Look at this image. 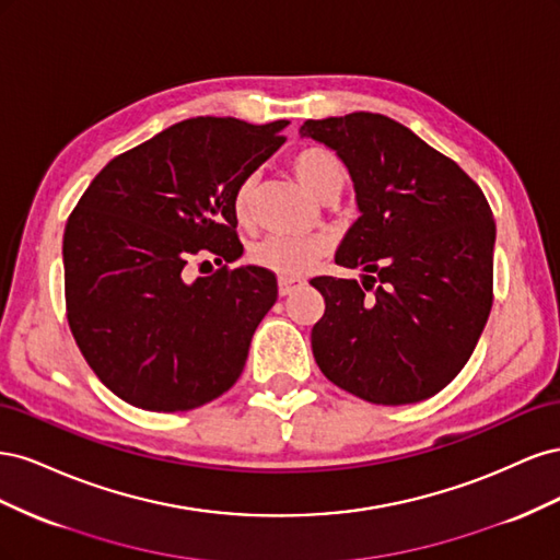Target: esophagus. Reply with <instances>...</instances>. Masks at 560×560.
<instances>
[{"label": "esophagus", "instance_id": "obj_1", "mask_svg": "<svg viewBox=\"0 0 560 560\" xmlns=\"http://www.w3.org/2000/svg\"><path fill=\"white\" fill-rule=\"evenodd\" d=\"M301 284V280H292V278H280V282H278V292H280V296H290L296 287Z\"/></svg>", "mask_w": 560, "mask_h": 560}]
</instances>
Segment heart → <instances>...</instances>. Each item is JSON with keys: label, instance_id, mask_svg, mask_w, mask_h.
<instances>
[{"label": "heart", "instance_id": "1", "mask_svg": "<svg viewBox=\"0 0 560 560\" xmlns=\"http://www.w3.org/2000/svg\"><path fill=\"white\" fill-rule=\"evenodd\" d=\"M292 173L315 198L325 202H334L343 194L348 184V171L343 161L331 149L319 144H308L296 151L292 156ZM254 186H257V177L249 175L238 184V189L233 194V214L238 217V222H247L252 214ZM325 249L327 245L322 238L294 241L273 235V238H266L254 245L249 249V259L254 266L270 270V273L294 280L313 270Z\"/></svg>", "mask_w": 560, "mask_h": 560}]
</instances>
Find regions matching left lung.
Wrapping results in <instances>:
<instances>
[{"instance_id": "left-lung-1", "label": "left lung", "mask_w": 560, "mask_h": 560, "mask_svg": "<svg viewBox=\"0 0 560 560\" xmlns=\"http://www.w3.org/2000/svg\"><path fill=\"white\" fill-rule=\"evenodd\" d=\"M301 135L348 167L362 214L336 264L369 273L311 280L325 296L315 362L371 404L430 399L460 374L493 306L495 219L481 186L383 114L311 118Z\"/></svg>"}]
</instances>
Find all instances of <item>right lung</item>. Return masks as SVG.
Instances as JSON below:
<instances>
[{"instance_id":"obj_1","label":"right lung","mask_w":560,"mask_h":560,"mask_svg":"<svg viewBox=\"0 0 560 560\" xmlns=\"http://www.w3.org/2000/svg\"><path fill=\"white\" fill-rule=\"evenodd\" d=\"M287 124L186 118L112 159L79 198L62 238L67 322L116 397L191 411L243 374L278 280L229 268L243 254L233 194L284 142ZM206 253L220 268L191 283L183 268Z\"/></svg>"}]
</instances>
